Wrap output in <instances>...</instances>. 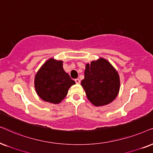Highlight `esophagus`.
<instances>
[{
    "label": "esophagus",
    "mask_w": 153,
    "mask_h": 153,
    "mask_svg": "<svg viewBox=\"0 0 153 153\" xmlns=\"http://www.w3.org/2000/svg\"><path fill=\"white\" fill-rule=\"evenodd\" d=\"M75 82L77 83V84H80V79H78V78L75 79Z\"/></svg>",
    "instance_id": "esophagus-1"
}]
</instances>
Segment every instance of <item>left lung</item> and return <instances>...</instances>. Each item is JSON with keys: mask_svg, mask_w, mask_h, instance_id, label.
Listing matches in <instances>:
<instances>
[{"mask_svg": "<svg viewBox=\"0 0 153 153\" xmlns=\"http://www.w3.org/2000/svg\"><path fill=\"white\" fill-rule=\"evenodd\" d=\"M81 85L91 103L97 107L107 105L119 93V76L111 63L101 58L86 65Z\"/></svg>", "mask_w": 153, "mask_h": 153, "instance_id": "obj_1", "label": "left lung"}]
</instances>
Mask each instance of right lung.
<instances>
[{
	"mask_svg": "<svg viewBox=\"0 0 153 153\" xmlns=\"http://www.w3.org/2000/svg\"><path fill=\"white\" fill-rule=\"evenodd\" d=\"M75 84L63 68V61L48 60L36 73L34 86L39 97L46 102L59 104L67 95L70 87Z\"/></svg>",
	"mask_w": 153,
	"mask_h": 153,
	"instance_id": "right-lung-1",
	"label": "right lung"
}]
</instances>
